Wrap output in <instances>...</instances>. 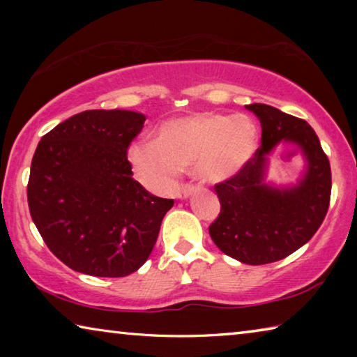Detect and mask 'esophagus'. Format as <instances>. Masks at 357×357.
Returning a JSON list of instances; mask_svg holds the SVG:
<instances>
[{
	"instance_id": "34e87169",
	"label": "esophagus",
	"mask_w": 357,
	"mask_h": 357,
	"mask_svg": "<svg viewBox=\"0 0 357 357\" xmlns=\"http://www.w3.org/2000/svg\"><path fill=\"white\" fill-rule=\"evenodd\" d=\"M195 190H197L195 185L185 184V185H183V189H181V192L178 193V198H181V200H185V198H189Z\"/></svg>"
}]
</instances>
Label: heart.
I'll return each instance as SVG.
<instances>
[{"mask_svg":"<svg viewBox=\"0 0 357 357\" xmlns=\"http://www.w3.org/2000/svg\"><path fill=\"white\" fill-rule=\"evenodd\" d=\"M257 142L255 124L244 114L200 112L164 121L154 142L134 144L129 159L138 178L154 189L170 187L187 168L203 183L219 184L249 164Z\"/></svg>","mask_w":357,"mask_h":357,"instance_id":"heart-1","label":"heart"}]
</instances>
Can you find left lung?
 Listing matches in <instances>:
<instances>
[{"label": "left lung", "mask_w": 357, "mask_h": 357, "mask_svg": "<svg viewBox=\"0 0 357 357\" xmlns=\"http://www.w3.org/2000/svg\"><path fill=\"white\" fill-rule=\"evenodd\" d=\"M261 124V148L236 176L215 185L220 214L209 227L214 244L241 263L279 261L309 243L331 200V165L315 130L304 119L266 104L245 105ZM294 144L306 160L294 185L265 183L268 155Z\"/></svg>", "instance_id": "1"}]
</instances>
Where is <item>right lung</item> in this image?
I'll return each instance as SVG.
<instances>
[{"label": "right lung", "instance_id": "1", "mask_svg": "<svg viewBox=\"0 0 357 357\" xmlns=\"http://www.w3.org/2000/svg\"><path fill=\"white\" fill-rule=\"evenodd\" d=\"M146 116L86 110L40 138L28 181V206L53 255L77 273L124 277L140 269L173 200L132 178L130 142Z\"/></svg>", "mask_w": 357, "mask_h": 357}]
</instances>
